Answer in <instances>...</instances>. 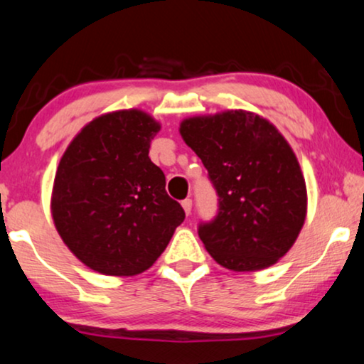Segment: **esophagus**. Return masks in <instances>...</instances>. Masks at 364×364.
Listing matches in <instances>:
<instances>
[{
  "instance_id": "esophagus-1",
  "label": "esophagus",
  "mask_w": 364,
  "mask_h": 364,
  "mask_svg": "<svg viewBox=\"0 0 364 364\" xmlns=\"http://www.w3.org/2000/svg\"><path fill=\"white\" fill-rule=\"evenodd\" d=\"M182 207H183V210H186L187 215H191V212H192V198H186V200H182Z\"/></svg>"
}]
</instances>
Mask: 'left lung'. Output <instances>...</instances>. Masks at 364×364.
Returning <instances> with one entry per match:
<instances>
[{
	"mask_svg": "<svg viewBox=\"0 0 364 364\" xmlns=\"http://www.w3.org/2000/svg\"><path fill=\"white\" fill-rule=\"evenodd\" d=\"M181 134L218 196L217 215L198 223L207 252L235 272L277 263L306 215L305 178L288 142L270 122L245 111L186 119Z\"/></svg>",
	"mask_w": 364,
	"mask_h": 364,
	"instance_id": "left-lung-1",
	"label": "left lung"
}]
</instances>
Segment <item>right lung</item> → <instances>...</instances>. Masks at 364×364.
Instances as JSON below:
<instances>
[{"label": "right lung", "instance_id": "obj_1", "mask_svg": "<svg viewBox=\"0 0 364 364\" xmlns=\"http://www.w3.org/2000/svg\"><path fill=\"white\" fill-rule=\"evenodd\" d=\"M159 129L136 109L106 114L74 137L59 162L54 225L69 250L104 275L147 270L186 218L149 159Z\"/></svg>", "mask_w": 364, "mask_h": 364}]
</instances>
